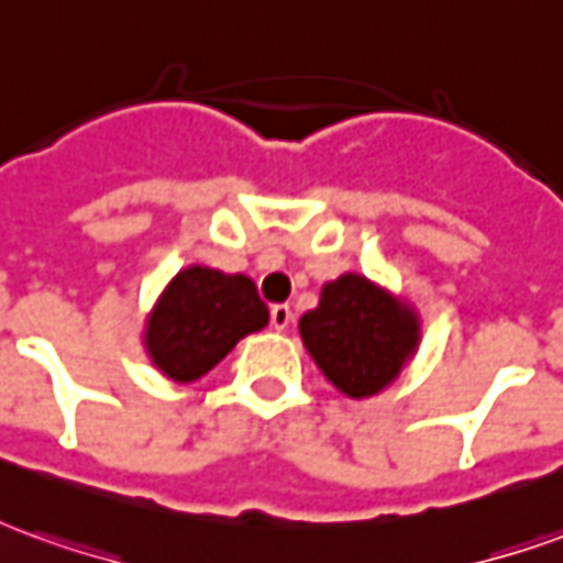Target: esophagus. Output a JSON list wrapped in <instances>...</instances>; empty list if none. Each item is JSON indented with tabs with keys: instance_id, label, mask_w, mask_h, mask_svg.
<instances>
[{
	"instance_id": "esophagus-1",
	"label": "esophagus",
	"mask_w": 563,
	"mask_h": 563,
	"mask_svg": "<svg viewBox=\"0 0 563 563\" xmlns=\"http://www.w3.org/2000/svg\"><path fill=\"white\" fill-rule=\"evenodd\" d=\"M271 325L277 331H286L292 325V307L289 305H274L271 307Z\"/></svg>"
}]
</instances>
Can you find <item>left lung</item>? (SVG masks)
Instances as JSON below:
<instances>
[{"mask_svg":"<svg viewBox=\"0 0 563 563\" xmlns=\"http://www.w3.org/2000/svg\"><path fill=\"white\" fill-rule=\"evenodd\" d=\"M298 331L325 379L353 401L389 389L422 341L416 307L355 271L322 286Z\"/></svg>","mask_w":563,"mask_h":563,"instance_id":"8db88e82","label":"left lung"}]
</instances>
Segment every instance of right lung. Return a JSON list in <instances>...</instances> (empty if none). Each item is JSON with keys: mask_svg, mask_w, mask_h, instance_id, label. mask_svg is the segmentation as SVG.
<instances>
[{"mask_svg": "<svg viewBox=\"0 0 563 563\" xmlns=\"http://www.w3.org/2000/svg\"><path fill=\"white\" fill-rule=\"evenodd\" d=\"M268 325V307L246 274L186 265L162 289L144 319V353L172 383H196L232 353L234 343Z\"/></svg>", "mask_w": 563, "mask_h": 563, "instance_id": "obj_1", "label": "right lung"}]
</instances>
